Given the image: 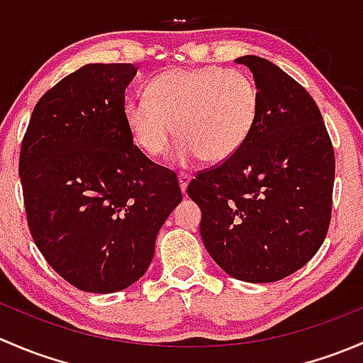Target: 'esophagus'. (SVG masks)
I'll return each instance as SVG.
<instances>
[{"instance_id": "34e87169", "label": "esophagus", "mask_w": 363, "mask_h": 363, "mask_svg": "<svg viewBox=\"0 0 363 363\" xmlns=\"http://www.w3.org/2000/svg\"><path fill=\"white\" fill-rule=\"evenodd\" d=\"M189 181H191V177L188 174H179V186H181L182 193H186V189H188Z\"/></svg>"}]
</instances>
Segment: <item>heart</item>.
Instances as JSON below:
<instances>
[{
	"label": "heart",
	"mask_w": 363,
	"mask_h": 363,
	"mask_svg": "<svg viewBox=\"0 0 363 363\" xmlns=\"http://www.w3.org/2000/svg\"><path fill=\"white\" fill-rule=\"evenodd\" d=\"M147 98H133L124 119L135 145L151 158L167 151L172 133L181 138L175 161L232 158L255 128L258 91L247 73L235 68H175L147 84Z\"/></svg>",
	"instance_id": "1"
}]
</instances>
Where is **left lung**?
I'll use <instances>...</instances> for the list:
<instances>
[{
  "mask_svg": "<svg viewBox=\"0 0 363 363\" xmlns=\"http://www.w3.org/2000/svg\"><path fill=\"white\" fill-rule=\"evenodd\" d=\"M258 89V117L242 147L200 172L188 195L202 211L211 258L246 283H274L302 269L323 244L335 158L311 94L258 56L237 57Z\"/></svg>",
  "mask_w": 363,
  "mask_h": 363,
  "instance_id": "left-lung-1",
  "label": "left lung"
}]
</instances>
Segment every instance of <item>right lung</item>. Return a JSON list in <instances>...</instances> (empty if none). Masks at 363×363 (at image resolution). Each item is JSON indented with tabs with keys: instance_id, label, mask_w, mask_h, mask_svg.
<instances>
[{
	"instance_id": "add662e5",
	"label": "right lung",
	"mask_w": 363,
	"mask_h": 363,
	"mask_svg": "<svg viewBox=\"0 0 363 363\" xmlns=\"http://www.w3.org/2000/svg\"><path fill=\"white\" fill-rule=\"evenodd\" d=\"M137 68L93 63L47 91L29 119L19 175L36 247L79 290L113 294L149 269L182 200L177 175L133 145L124 91Z\"/></svg>"
}]
</instances>
